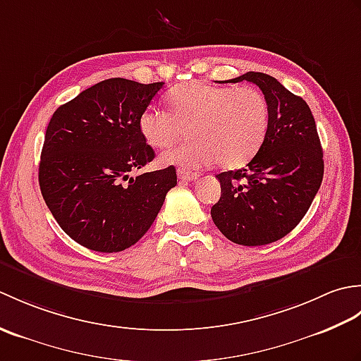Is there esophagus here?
<instances>
[{"instance_id":"obj_1","label":"esophagus","mask_w":361,"mask_h":361,"mask_svg":"<svg viewBox=\"0 0 361 361\" xmlns=\"http://www.w3.org/2000/svg\"><path fill=\"white\" fill-rule=\"evenodd\" d=\"M178 178L180 180H185V181H194L198 178V173L195 172H190V171H186V169H178Z\"/></svg>"}]
</instances>
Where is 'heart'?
Listing matches in <instances>:
<instances>
[{"label": "heart", "instance_id": "obj_1", "mask_svg": "<svg viewBox=\"0 0 361 361\" xmlns=\"http://www.w3.org/2000/svg\"><path fill=\"white\" fill-rule=\"evenodd\" d=\"M167 111L145 109L137 119L142 140L153 149H166L189 128L192 141L167 150L161 161L183 169L216 164L239 169L262 147L270 126V106L252 87L189 82L166 97Z\"/></svg>", "mask_w": 361, "mask_h": 361}]
</instances>
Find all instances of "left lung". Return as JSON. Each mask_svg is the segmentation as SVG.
I'll return each instance as SVG.
<instances>
[{
  "mask_svg": "<svg viewBox=\"0 0 361 361\" xmlns=\"http://www.w3.org/2000/svg\"><path fill=\"white\" fill-rule=\"evenodd\" d=\"M242 80L262 90L270 126L247 167L217 175L221 195L211 217L226 239L259 247L282 239L302 220L323 181L324 161L315 119L302 97L264 73L226 82Z\"/></svg>",
  "mask_w": 361,
  "mask_h": 361,
  "instance_id": "1",
  "label": "left lung"
}]
</instances>
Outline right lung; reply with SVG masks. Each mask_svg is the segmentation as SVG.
<instances>
[{"instance_id": "right-lung-1", "label": "right lung", "mask_w": 361, "mask_h": 361, "mask_svg": "<svg viewBox=\"0 0 361 361\" xmlns=\"http://www.w3.org/2000/svg\"><path fill=\"white\" fill-rule=\"evenodd\" d=\"M164 82L106 79L54 111L46 128L38 183L60 228L82 247L118 252L155 221L176 171L130 176L155 158L137 127Z\"/></svg>"}]
</instances>
